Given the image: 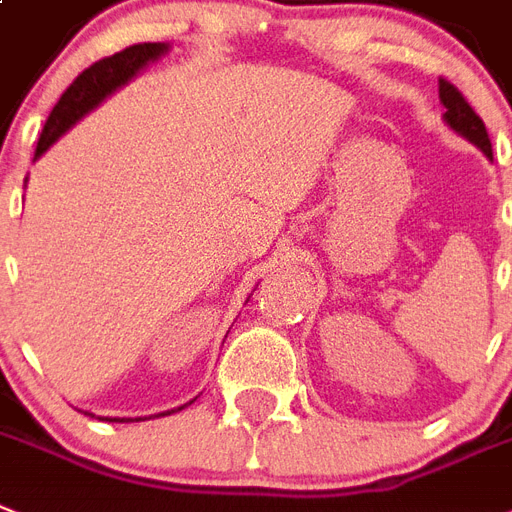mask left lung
Listing matches in <instances>:
<instances>
[{
    "label": "left lung",
    "instance_id": "1",
    "mask_svg": "<svg viewBox=\"0 0 512 512\" xmlns=\"http://www.w3.org/2000/svg\"><path fill=\"white\" fill-rule=\"evenodd\" d=\"M439 99H442L444 105V120L450 123L458 134H463L465 139L473 141L476 147L484 149L486 157H492V141H489V134H486L484 120L476 115L471 105H468V99L460 94V89L447 78H439Z\"/></svg>",
    "mask_w": 512,
    "mask_h": 512
}]
</instances>
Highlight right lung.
<instances>
[{"label":"right lung","instance_id":"add662e5","mask_svg":"<svg viewBox=\"0 0 512 512\" xmlns=\"http://www.w3.org/2000/svg\"><path fill=\"white\" fill-rule=\"evenodd\" d=\"M165 52H168V44L147 41V44H134V47H126L123 52H115L112 57H102V60H97L94 65H89L76 81L70 83L68 89H65V94L60 97V102H57V105L52 107V112H49L47 123H44V131H41L39 136V144H36V157L44 155L54 141L60 139L78 118H83L86 112L94 110L107 94H112V91L118 89V86H123L128 78H134L147 62L157 60V57ZM184 407L186 405H181L178 410H184ZM170 413H176V410H170ZM112 421H118V418H112ZM120 421H123V418H120ZM136 421H141V418H136Z\"/></svg>","mask_w":512,"mask_h":512}]
</instances>
